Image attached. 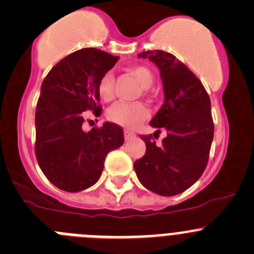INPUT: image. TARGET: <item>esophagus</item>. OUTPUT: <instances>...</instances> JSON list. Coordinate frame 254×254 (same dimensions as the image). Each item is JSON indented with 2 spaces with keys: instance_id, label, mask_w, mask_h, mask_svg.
I'll return each mask as SVG.
<instances>
[{
  "instance_id": "esophagus-1",
  "label": "esophagus",
  "mask_w": 254,
  "mask_h": 254,
  "mask_svg": "<svg viewBox=\"0 0 254 254\" xmlns=\"http://www.w3.org/2000/svg\"><path fill=\"white\" fill-rule=\"evenodd\" d=\"M124 136H125V140H130V139L135 138V134L132 131H130V130H125Z\"/></svg>"
}]
</instances>
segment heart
Masks as SVG:
<instances>
[{"instance_id": "1", "label": "heart", "mask_w": 254, "mask_h": 254, "mask_svg": "<svg viewBox=\"0 0 254 254\" xmlns=\"http://www.w3.org/2000/svg\"><path fill=\"white\" fill-rule=\"evenodd\" d=\"M130 73L143 89H149L154 82V75L145 66H134ZM98 94L103 100L109 101L114 95V76L111 72L104 73L98 82ZM148 110L143 104L116 103L106 113L108 119L119 127L131 129L148 118Z\"/></svg>"}]
</instances>
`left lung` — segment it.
<instances>
[{
  "mask_svg": "<svg viewBox=\"0 0 254 254\" xmlns=\"http://www.w3.org/2000/svg\"><path fill=\"white\" fill-rule=\"evenodd\" d=\"M138 58L149 59L160 71L164 103L150 125L167 130V136L158 146L143 135L145 155L134 163V169L146 189L177 195L193 186L207 167L214 134L210 99L198 77L169 52L144 51Z\"/></svg>",
  "mask_w": 254,
  "mask_h": 254,
  "instance_id": "obj_1",
  "label": "left lung"
}]
</instances>
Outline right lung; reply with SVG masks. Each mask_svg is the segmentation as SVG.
<instances>
[{"label":"right lung","instance_id":"1","mask_svg":"<svg viewBox=\"0 0 254 254\" xmlns=\"http://www.w3.org/2000/svg\"><path fill=\"white\" fill-rule=\"evenodd\" d=\"M119 56L98 49H81L56 64L41 85L37 101V162L52 184L63 190L81 191L99 181L109 151L124 144L119 125L82 129L84 111L100 115L98 82Z\"/></svg>","mask_w":254,"mask_h":254}]
</instances>
